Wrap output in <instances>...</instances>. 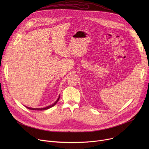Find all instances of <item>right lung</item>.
<instances>
[{
	"label": "right lung",
	"instance_id": "right-lung-1",
	"mask_svg": "<svg viewBox=\"0 0 149 149\" xmlns=\"http://www.w3.org/2000/svg\"><path fill=\"white\" fill-rule=\"evenodd\" d=\"M59 98H60V96H59V97L58 98V99L56 100V101L54 102V103H53L52 104H51V105H48V106H47V107H44V108H31V107H26V106H25V107L27 108V109H29V110H40V111H42V110H47V109H50V108H51V107H52L53 106H54L56 103H57V102L59 101Z\"/></svg>",
	"mask_w": 149,
	"mask_h": 149
}]
</instances>
